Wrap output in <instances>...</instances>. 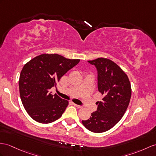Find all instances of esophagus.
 <instances>
[{
    "mask_svg": "<svg viewBox=\"0 0 156 156\" xmlns=\"http://www.w3.org/2000/svg\"><path fill=\"white\" fill-rule=\"evenodd\" d=\"M73 105H74V106H75V107H77V108H81L82 107V106L77 105V104H75V103H73Z\"/></svg>",
    "mask_w": 156,
    "mask_h": 156,
    "instance_id": "esophagus-1",
    "label": "esophagus"
}]
</instances>
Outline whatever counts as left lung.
Segmentation results:
<instances>
[{
    "label": "left lung",
    "instance_id": "1",
    "mask_svg": "<svg viewBox=\"0 0 156 156\" xmlns=\"http://www.w3.org/2000/svg\"><path fill=\"white\" fill-rule=\"evenodd\" d=\"M88 62L96 67L98 90L103 98L97 102V111L82 123L89 130L101 133L112 128L124 116L130 101L131 85L126 74L112 61L98 58Z\"/></svg>",
    "mask_w": 156,
    "mask_h": 156
}]
</instances>
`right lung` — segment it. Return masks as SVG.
Returning <instances> with one entry per match:
<instances>
[{
	"mask_svg": "<svg viewBox=\"0 0 156 156\" xmlns=\"http://www.w3.org/2000/svg\"><path fill=\"white\" fill-rule=\"evenodd\" d=\"M80 59H69L58 54H41L24 66L20 79L19 90L24 107L36 122L48 124L58 120L65 111L69 102L49 89L56 87L61 77Z\"/></svg>",
	"mask_w": 156,
	"mask_h": 156,
	"instance_id": "right-lung-1",
	"label": "right lung"
}]
</instances>
